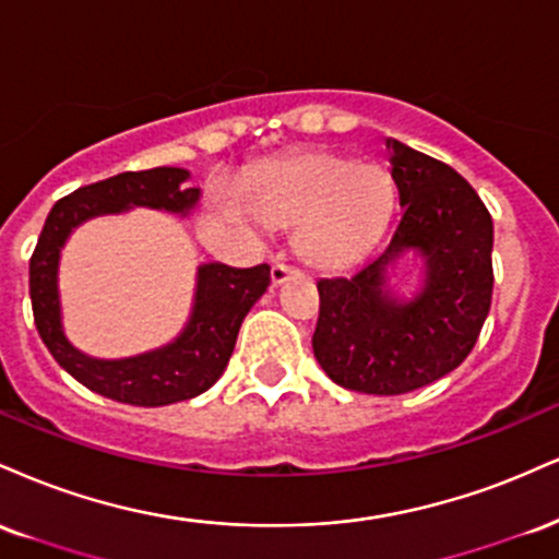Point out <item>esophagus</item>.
<instances>
[{
  "instance_id": "1",
  "label": "esophagus",
  "mask_w": 559,
  "mask_h": 559,
  "mask_svg": "<svg viewBox=\"0 0 559 559\" xmlns=\"http://www.w3.org/2000/svg\"><path fill=\"white\" fill-rule=\"evenodd\" d=\"M298 274H300V269H295L290 264H274L272 266V285H282V282L298 277Z\"/></svg>"
}]
</instances>
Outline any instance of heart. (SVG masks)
Listing matches in <instances>:
<instances>
[{
	"label": "heart",
	"mask_w": 559,
	"mask_h": 559,
	"mask_svg": "<svg viewBox=\"0 0 559 559\" xmlns=\"http://www.w3.org/2000/svg\"><path fill=\"white\" fill-rule=\"evenodd\" d=\"M242 206L266 227H298L295 248L311 266L343 269L382 235L395 182L379 164L313 151L255 167L242 186Z\"/></svg>",
	"instance_id": "obj_1"
}]
</instances>
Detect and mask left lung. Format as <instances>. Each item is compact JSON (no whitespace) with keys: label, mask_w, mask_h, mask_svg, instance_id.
<instances>
[{"label":"left lung","mask_w":559,"mask_h":559,"mask_svg":"<svg viewBox=\"0 0 559 559\" xmlns=\"http://www.w3.org/2000/svg\"><path fill=\"white\" fill-rule=\"evenodd\" d=\"M400 216L390 246L353 277L319 280L313 356L332 382L366 395H405L463 364L491 306V214L450 164L386 138ZM413 250L421 294L389 295L385 269Z\"/></svg>","instance_id":"obj_1"}]
</instances>
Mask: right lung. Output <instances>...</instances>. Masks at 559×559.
I'll return each mask as SVG.
<instances>
[{
	"label": "right lung",
	"instance_id": "right-lung-1",
	"mask_svg": "<svg viewBox=\"0 0 559 559\" xmlns=\"http://www.w3.org/2000/svg\"><path fill=\"white\" fill-rule=\"evenodd\" d=\"M188 177V169L156 167L72 190L51 206L31 255L33 321L44 345L70 377L117 403L159 408L206 392L227 369L242 319L272 282L269 264L251 269L203 264L190 321L175 343L122 360L88 358L68 343L59 319L57 266L72 227L91 216L117 214L130 206L188 214L201 193L199 188H182Z\"/></svg>",
	"mask_w": 559,
	"mask_h": 559
}]
</instances>
